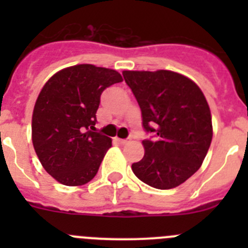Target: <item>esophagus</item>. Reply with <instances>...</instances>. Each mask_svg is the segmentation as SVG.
Wrapping results in <instances>:
<instances>
[{"mask_svg":"<svg viewBox=\"0 0 248 248\" xmlns=\"http://www.w3.org/2000/svg\"><path fill=\"white\" fill-rule=\"evenodd\" d=\"M115 140H117L119 144H126V143H128V140H126V139H119V138H117Z\"/></svg>","mask_w":248,"mask_h":248,"instance_id":"obj_1","label":"esophagus"}]
</instances>
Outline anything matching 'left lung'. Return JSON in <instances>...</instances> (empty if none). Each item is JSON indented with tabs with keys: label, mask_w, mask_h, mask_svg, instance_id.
Returning a JSON list of instances; mask_svg holds the SVG:
<instances>
[{
	"label": "left lung",
	"mask_w": 248,
	"mask_h": 248,
	"mask_svg": "<svg viewBox=\"0 0 248 248\" xmlns=\"http://www.w3.org/2000/svg\"><path fill=\"white\" fill-rule=\"evenodd\" d=\"M123 77L141 110L144 157L131 165L146 185L169 190L200 169L212 140L209 104L191 79L171 71H124Z\"/></svg>",
	"instance_id": "obj_1"
}]
</instances>
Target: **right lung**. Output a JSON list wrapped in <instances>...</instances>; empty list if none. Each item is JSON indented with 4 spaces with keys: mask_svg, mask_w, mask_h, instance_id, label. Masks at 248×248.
<instances>
[{
    "mask_svg": "<svg viewBox=\"0 0 248 248\" xmlns=\"http://www.w3.org/2000/svg\"><path fill=\"white\" fill-rule=\"evenodd\" d=\"M123 78L117 71L78 64L57 72L39 93L32 115V143L46 171L79 186L98 172L111 139L95 131L103 91Z\"/></svg>",
    "mask_w": 248,
    "mask_h": 248,
    "instance_id": "obj_1",
    "label": "right lung"
}]
</instances>
